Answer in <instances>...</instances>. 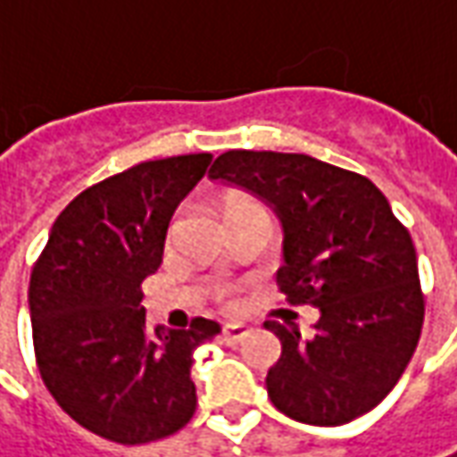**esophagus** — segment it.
<instances>
[{"label": "esophagus", "instance_id": "esophagus-1", "mask_svg": "<svg viewBox=\"0 0 457 457\" xmlns=\"http://www.w3.org/2000/svg\"><path fill=\"white\" fill-rule=\"evenodd\" d=\"M248 332L250 329L245 325H228V328L222 329V337H225L228 345H237V343H243L248 337Z\"/></svg>", "mask_w": 457, "mask_h": 457}]
</instances>
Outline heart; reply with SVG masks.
<instances>
[{
  "label": "heart",
  "instance_id": "1",
  "mask_svg": "<svg viewBox=\"0 0 457 457\" xmlns=\"http://www.w3.org/2000/svg\"><path fill=\"white\" fill-rule=\"evenodd\" d=\"M240 204H253V202H250V199H245V196H229L228 204H225V212L232 207H240Z\"/></svg>",
  "mask_w": 457,
  "mask_h": 457
}]
</instances>
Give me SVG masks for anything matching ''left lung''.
Wrapping results in <instances>:
<instances>
[{
    "label": "left lung",
    "mask_w": 457,
    "mask_h": 457,
    "mask_svg": "<svg viewBox=\"0 0 457 457\" xmlns=\"http://www.w3.org/2000/svg\"><path fill=\"white\" fill-rule=\"evenodd\" d=\"M212 181L266 202L284 229L276 278L291 304H312V335L268 320L281 358L268 370L273 407L340 427L378 407L409 366L425 320L417 253L388 199L366 176L304 153L228 150Z\"/></svg>",
    "instance_id": "obj_1"
}]
</instances>
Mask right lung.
<instances>
[{"label":"right lung","mask_w":457,"mask_h":457,"mask_svg":"<svg viewBox=\"0 0 457 457\" xmlns=\"http://www.w3.org/2000/svg\"><path fill=\"white\" fill-rule=\"evenodd\" d=\"M209 163V153L145 161L81 191L32 268L40 376L71 420L112 443H153L194 417V350L220 325L150 329L140 284L163 263L170 217Z\"/></svg>","instance_id":"add662e5"}]
</instances>
